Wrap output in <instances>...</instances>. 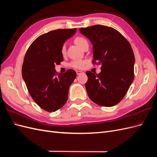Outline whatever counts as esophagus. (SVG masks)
I'll return each mask as SVG.
<instances>
[{
	"instance_id": "esophagus-1",
	"label": "esophagus",
	"mask_w": 157,
	"mask_h": 157,
	"mask_svg": "<svg viewBox=\"0 0 157 157\" xmlns=\"http://www.w3.org/2000/svg\"><path fill=\"white\" fill-rule=\"evenodd\" d=\"M76 72H77V75H80V74L84 73L83 71H76Z\"/></svg>"
}]
</instances>
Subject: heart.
Segmentation results:
<instances>
[{
	"mask_svg": "<svg viewBox=\"0 0 157 157\" xmlns=\"http://www.w3.org/2000/svg\"><path fill=\"white\" fill-rule=\"evenodd\" d=\"M74 42L76 44V45H77L80 48H82V47L84 46V44L88 43L87 40L82 36L75 37V39H74ZM61 54L63 55L65 54L66 50H65V45H63L61 46ZM84 64H85V61L83 60H74L73 61H71L70 65L71 67L75 69H82L84 67Z\"/></svg>",
	"mask_w": 157,
	"mask_h": 157,
	"instance_id": "1",
	"label": "heart"
}]
</instances>
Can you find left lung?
I'll use <instances>...</instances> for the list:
<instances>
[{
    "instance_id": "8db88e82",
    "label": "left lung",
    "mask_w": 157,
    "mask_h": 157,
    "mask_svg": "<svg viewBox=\"0 0 157 157\" xmlns=\"http://www.w3.org/2000/svg\"><path fill=\"white\" fill-rule=\"evenodd\" d=\"M80 32L93 45L92 63L101 65L100 73L86 72L88 97L100 106L115 105L124 97L134 78L132 46L121 33L110 27L96 25L80 28Z\"/></svg>"
}]
</instances>
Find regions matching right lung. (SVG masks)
Listing matches in <instances>:
<instances>
[{"instance_id":"right-lung-1","label":"right lung","mask_w":157,"mask_h":157,"mask_svg":"<svg viewBox=\"0 0 157 157\" xmlns=\"http://www.w3.org/2000/svg\"><path fill=\"white\" fill-rule=\"evenodd\" d=\"M76 31V28L56 29L42 34L32 42L25 53L22 77L33 99L44 111L54 112L67 100L69 86L77 73L68 69L58 75L55 65L63 61L61 46Z\"/></svg>"}]
</instances>
